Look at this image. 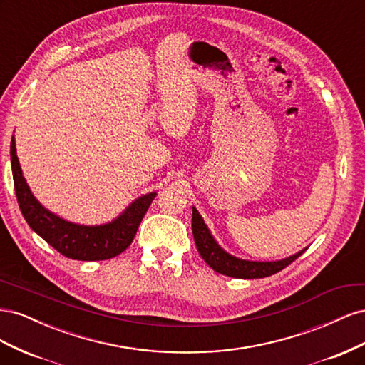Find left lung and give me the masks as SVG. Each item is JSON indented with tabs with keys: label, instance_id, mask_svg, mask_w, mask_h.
<instances>
[{
	"label": "left lung",
	"instance_id": "8db88e82",
	"mask_svg": "<svg viewBox=\"0 0 365 365\" xmlns=\"http://www.w3.org/2000/svg\"><path fill=\"white\" fill-rule=\"evenodd\" d=\"M192 231L195 237V244L197 251H200L201 257L208 264L210 268L215 269L219 274L228 275V277L235 279H263L269 277V275L284 269L288 264H291L295 259H298L306 251H298L294 256H289L282 260L275 262H252L244 260L231 256L225 250L217 245V242L210 233L207 228L202 216L197 213V210L193 207L192 213Z\"/></svg>",
	"mask_w": 365,
	"mask_h": 365
}]
</instances>
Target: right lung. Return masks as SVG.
<instances>
[{"instance_id":"add662e5","label":"right lung","mask_w":365,"mask_h":365,"mask_svg":"<svg viewBox=\"0 0 365 365\" xmlns=\"http://www.w3.org/2000/svg\"><path fill=\"white\" fill-rule=\"evenodd\" d=\"M10 161L16 200L27 224L62 256L74 260H106L123 252L134 240L141 219L157 195L155 192L143 195L113 222L91 227L73 224L42 207L33 196L21 170L14 137L10 143Z\"/></svg>"}]
</instances>
